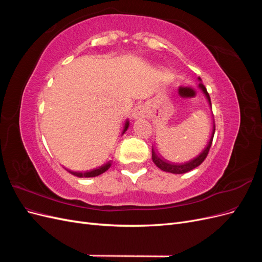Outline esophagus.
I'll return each mask as SVG.
<instances>
[{"mask_svg": "<svg viewBox=\"0 0 262 262\" xmlns=\"http://www.w3.org/2000/svg\"><path fill=\"white\" fill-rule=\"evenodd\" d=\"M133 117L136 118V119H138V118H141V117H143V114H142V110H141L140 108H138V109L134 110V113H133Z\"/></svg>", "mask_w": 262, "mask_h": 262, "instance_id": "1", "label": "esophagus"}]
</instances>
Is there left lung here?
<instances>
[{
  "label": "left lung",
  "instance_id": "1",
  "mask_svg": "<svg viewBox=\"0 0 262 262\" xmlns=\"http://www.w3.org/2000/svg\"><path fill=\"white\" fill-rule=\"evenodd\" d=\"M199 81H201V78L199 77ZM199 87L202 90V92L205 94V96H207L208 100H209V104L211 105V98H210V95L207 91V89H205V86L200 82L199 83ZM214 132H215V125L213 126V131H212V136H211V139L209 141V143L207 145V147H205L202 152L198 155L195 158H193V160H191L190 162H187V163H184V164H173V163H170L168 161L164 160V158H161L158 157L155 153V150L152 148V160L154 162V164L157 166L158 168L164 170V171H167V172H171V173H185V172H188L190 170L194 169L195 167H198V166L201 165L203 163V161L207 158L208 154H209V150H210V147L212 145V141H213V137H214Z\"/></svg>",
  "mask_w": 262,
  "mask_h": 262
}]
</instances>
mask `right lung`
Instances as JSON below:
<instances>
[{
  "mask_svg": "<svg viewBox=\"0 0 262 262\" xmlns=\"http://www.w3.org/2000/svg\"><path fill=\"white\" fill-rule=\"evenodd\" d=\"M129 128V121H126L125 124H124V129L122 131V134L126 131V129ZM110 166H112V164H110V162H108L107 164L100 166V167L96 168V169H93V170H90V171H86V172H74V171H70L71 173H73V175L77 176V177H96L98 175H100V173L105 172Z\"/></svg>",
  "mask_w": 262,
  "mask_h": 262,
  "instance_id": "right-lung-1",
  "label": "right lung"
}]
</instances>
